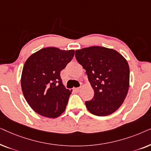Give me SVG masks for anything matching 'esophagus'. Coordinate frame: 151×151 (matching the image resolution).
<instances>
[{"label":"esophagus","mask_w":151,"mask_h":151,"mask_svg":"<svg viewBox=\"0 0 151 151\" xmlns=\"http://www.w3.org/2000/svg\"><path fill=\"white\" fill-rule=\"evenodd\" d=\"M81 89H82V87H81V86H80V87H78V88H74V90H75L76 92H80V91H81Z\"/></svg>","instance_id":"1"}]
</instances>
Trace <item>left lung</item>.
I'll return each instance as SVG.
<instances>
[{"instance_id":"obj_1","label":"left lung","mask_w":151,"mask_h":151,"mask_svg":"<svg viewBox=\"0 0 151 151\" xmlns=\"http://www.w3.org/2000/svg\"><path fill=\"white\" fill-rule=\"evenodd\" d=\"M76 58L86 70L94 96L85 102L90 113L106 116L118 109L127 96L130 70L127 60L117 51L90 47L76 51Z\"/></svg>"}]
</instances>
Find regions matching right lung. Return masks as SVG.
<instances>
[{"label":"right lung","instance_id":"1","mask_svg":"<svg viewBox=\"0 0 151 151\" xmlns=\"http://www.w3.org/2000/svg\"><path fill=\"white\" fill-rule=\"evenodd\" d=\"M75 51L43 48L24 63L21 76L24 97L35 112L55 118L65 110L71 91L63 85L60 71L73 58Z\"/></svg>","mask_w":151,"mask_h":151}]
</instances>
